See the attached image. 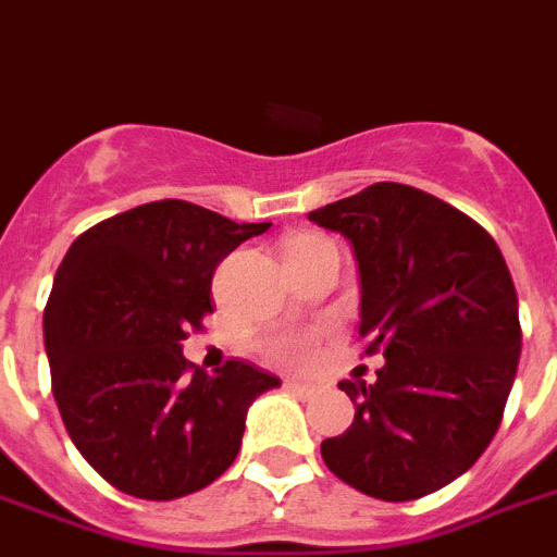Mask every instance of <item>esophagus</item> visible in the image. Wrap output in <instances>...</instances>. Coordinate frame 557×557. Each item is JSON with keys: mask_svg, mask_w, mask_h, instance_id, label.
<instances>
[{"mask_svg": "<svg viewBox=\"0 0 557 557\" xmlns=\"http://www.w3.org/2000/svg\"><path fill=\"white\" fill-rule=\"evenodd\" d=\"M286 388L292 392V395L300 397V400H311V397H318V386H309V383L286 381Z\"/></svg>", "mask_w": 557, "mask_h": 557, "instance_id": "34e87169", "label": "esophagus"}]
</instances>
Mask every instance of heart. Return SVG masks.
Segmentation results:
<instances>
[{
    "mask_svg": "<svg viewBox=\"0 0 557 557\" xmlns=\"http://www.w3.org/2000/svg\"><path fill=\"white\" fill-rule=\"evenodd\" d=\"M306 239L314 237H300L292 239L286 248L300 246ZM329 334V323H311V325H286V329H277V332L265 334L260 341V349H263L265 360H271L280 369H288V372H309L323 360V341Z\"/></svg>",
    "mask_w": 557,
    "mask_h": 557,
    "instance_id": "b5f03b06",
    "label": "heart"
}]
</instances>
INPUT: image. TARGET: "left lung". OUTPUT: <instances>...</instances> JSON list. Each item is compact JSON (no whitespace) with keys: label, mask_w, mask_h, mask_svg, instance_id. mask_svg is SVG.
Listing matches in <instances>:
<instances>
[{"label":"left lung","mask_w":557,"mask_h":557,"mask_svg":"<svg viewBox=\"0 0 557 557\" xmlns=\"http://www.w3.org/2000/svg\"><path fill=\"white\" fill-rule=\"evenodd\" d=\"M309 220L355 248L363 355L386 360L374 383H341L355 420L320 455L369 498H423L500 426L521 357L512 274L486 228L411 185L374 183Z\"/></svg>","instance_id":"obj_1"}]
</instances>
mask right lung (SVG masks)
<instances>
[{"label":"right lung","instance_id":"right-lung-1","mask_svg":"<svg viewBox=\"0 0 557 557\" xmlns=\"http://www.w3.org/2000/svg\"><path fill=\"white\" fill-rule=\"evenodd\" d=\"M269 225L157 200L67 248L45 306L51 388L79 455L125 495L174 500L214 483L251 400L280 386L246 360L206 374L180 346L214 311L216 265Z\"/></svg>","mask_w":557,"mask_h":557}]
</instances>
